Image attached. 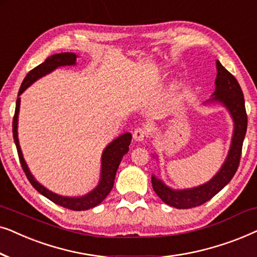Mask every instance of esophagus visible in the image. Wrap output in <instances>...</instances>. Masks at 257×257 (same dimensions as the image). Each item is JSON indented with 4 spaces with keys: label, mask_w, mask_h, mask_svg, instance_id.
I'll use <instances>...</instances> for the list:
<instances>
[{
    "label": "esophagus",
    "mask_w": 257,
    "mask_h": 257,
    "mask_svg": "<svg viewBox=\"0 0 257 257\" xmlns=\"http://www.w3.org/2000/svg\"><path fill=\"white\" fill-rule=\"evenodd\" d=\"M146 137H147L146 128L138 127L135 130V132H133V138H135L136 142H144Z\"/></svg>",
    "instance_id": "34e87169"
}]
</instances>
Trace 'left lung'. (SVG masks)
Instances as JSON below:
<instances>
[{"label": "left lung", "instance_id": "left-lung-1", "mask_svg": "<svg viewBox=\"0 0 257 257\" xmlns=\"http://www.w3.org/2000/svg\"><path fill=\"white\" fill-rule=\"evenodd\" d=\"M216 78L215 90L212 98L206 100L203 105L217 103L222 105L229 112L233 119V136H231L230 147L228 151L226 160L217 173L205 184L192 188L174 189L167 186L165 182L152 174V186L157 195L168 206L178 209H187L200 206L216 195L236 173L242 152L245 132H247V113L244 107V98L240 84L229 71L223 68L219 61H216ZM157 158V156H154Z\"/></svg>", "mask_w": 257, "mask_h": 257}]
</instances>
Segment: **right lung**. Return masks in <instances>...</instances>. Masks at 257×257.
I'll use <instances>...</instances> for the list:
<instances>
[{"label":"right lung","instance_id":"1","mask_svg":"<svg viewBox=\"0 0 257 257\" xmlns=\"http://www.w3.org/2000/svg\"><path fill=\"white\" fill-rule=\"evenodd\" d=\"M77 56L73 52H62V54H55L48 57L45 61L40 64L36 68L31 70V71L23 79L22 84H21L19 97L16 100V108H15V115H14L13 120V136L14 142H15L17 153H19L20 163L22 165V168L26 173L28 180L30 184L34 186V188L37 192H40L42 195L45 198L51 200L52 202L57 203V205L64 207V208L72 209V210H86L90 208H93L99 205L103 200L111 192L112 187L114 184V178L117 170L119 167V164L122 159V157L128 152V145L131 144L132 135L130 132H126L124 135H120L118 138L108 144L105 147L103 153H101V165H100V178L98 185L94 187L92 191L87 193L85 195L82 196H64L59 195L57 193H54L49 191L47 187L41 185L38 182L28 167V165L24 160L22 150H21L20 142H19V132H17V127H19V113H20V105H21V98L20 96L29 87L31 84L36 82L37 79L42 78L48 73H50L61 66H72L76 65Z\"/></svg>","mask_w":257,"mask_h":257}]
</instances>
